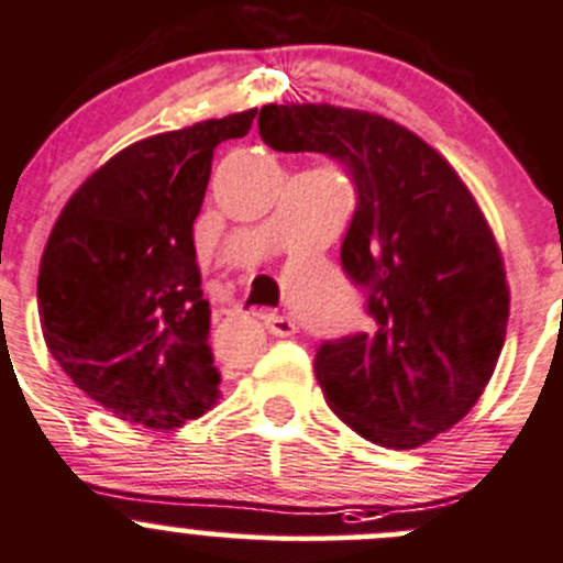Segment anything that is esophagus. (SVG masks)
<instances>
[{
    "instance_id": "obj_1",
    "label": "esophagus",
    "mask_w": 563,
    "mask_h": 563,
    "mask_svg": "<svg viewBox=\"0 0 563 563\" xmlns=\"http://www.w3.org/2000/svg\"><path fill=\"white\" fill-rule=\"evenodd\" d=\"M265 328H268V333L279 335V339H287V335L295 333V322L289 320L287 314H265Z\"/></svg>"
}]
</instances>
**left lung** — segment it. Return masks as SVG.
<instances>
[{"instance_id": "left-lung-1", "label": "left lung", "mask_w": 563, "mask_h": 563, "mask_svg": "<svg viewBox=\"0 0 563 563\" xmlns=\"http://www.w3.org/2000/svg\"><path fill=\"white\" fill-rule=\"evenodd\" d=\"M257 124L274 152L324 154L355 184L341 265L371 324L317 346L324 401L382 448L431 442L483 396L507 335V276L483 211L442 154L385 115L265 106Z\"/></svg>"}]
</instances>
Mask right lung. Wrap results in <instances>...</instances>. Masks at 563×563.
<instances>
[{
    "mask_svg": "<svg viewBox=\"0 0 563 563\" xmlns=\"http://www.w3.org/2000/svg\"><path fill=\"white\" fill-rule=\"evenodd\" d=\"M257 110L146 137L110 156L67 200L45 243V344L91 401L146 428L184 426L219 398L192 224L213 148Z\"/></svg>",
    "mask_w": 563,
    "mask_h": 563,
    "instance_id": "right-lung-1",
    "label": "right lung"
}]
</instances>
